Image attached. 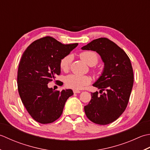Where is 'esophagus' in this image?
I'll list each match as a JSON object with an SVG mask.
<instances>
[{
	"label": "esophagus",
	"mask_w": 150,
	"mask_h": 150,
	"mask_svg": "<svg viewBox=\"0 0 150 150\" xmlns=\"http://www.w3.org/2000/svg\"><path fill=\"white\" fill-rule=\"evenodd\" d=\"M73 92H74V93H80L81 91L78 90H74L73 91Z\"/></svg>",
	"instance_id": "obj_1"
}]
</instances>
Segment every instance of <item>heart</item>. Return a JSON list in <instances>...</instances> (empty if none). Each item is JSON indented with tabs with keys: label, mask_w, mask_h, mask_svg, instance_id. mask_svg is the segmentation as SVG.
Here are the masks:
<instances>
[{
	"label": "heart",
	"mask_w": 150,
	"mask_h": 150,
	"mask_svg": "<svg viewBox=\"0 0 150 150\" xmlns=\"http://www.w3.org/2000/svg\"><path fill=\"white\" fill-rule=\"evenodd\" d=\"M81 59L89 66H94L98 62V56L93 51H84L79 54ZM72 57L70 55L63 57L60 61V68L63 71H67L69 69L71 62ZM65 84L67 87L75 90L81 89L85 86L91 82V78L88 76H81L71 74L67 76L65 78Z\"/></svg>",
	"instance_id": "heart-1"
}]
</instances>
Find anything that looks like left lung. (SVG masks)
Segmentation results:
<instances>
[{"instance_id": "obj_1", "label": "left lung", "mask_w": 150, "mask_h": 150, "mask_svg": "<svg viewBox=\"0 0 150 150\" xmlns=\"http://www.w3.org/2000/svg\"><path fill=\"white\" fill-rule=\"evenodd\" d=\"M82 50L95 51L104 68L93 86L100 90L91 93V100L84 107L87 117L97 124L107 125L115 121L127 105L133 85V71L126 53L108 38L92 41Z\"/></svg>"}]
</instances>
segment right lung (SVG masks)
Listing matches in <instances>:
<instances>
[{
  "label": "right lung",
  "mask_w": 150,
  "mask_h": 150,
  "mask_svg": "<svg viewBox=\"0 0 150 150\" xmlns=\"http://www.w3.org/2000/svg\"><path fill=\"white\" fill-rule=\"evenodd\" d=\"M78 45H64L47 36L33 41L24 52L17 72L18 91L27 111L38 122L56 121L74 94L71 89L54 91L48 83L60 74L61 59Z\"/></svg>",
  "instance_id": "obj_1"
}]
</instances>
